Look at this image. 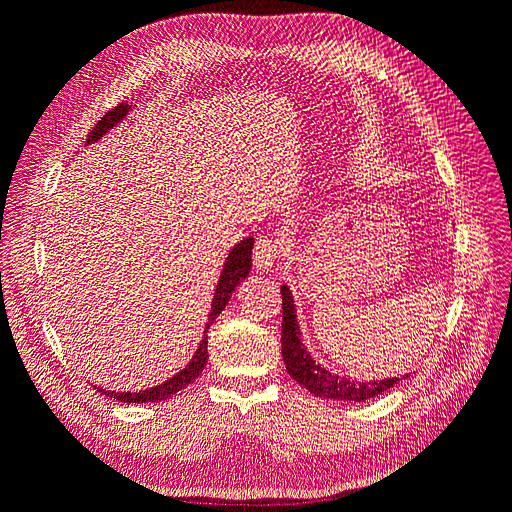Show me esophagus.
Here are the masks:
<instances>
[{"label": "esophagus", "mask_w": 512, "mask_h": 512, "mask_svg": "<svg viewBox=\"0 0 512 512\" xmlns=\"http://www.w3.org/2000/svg\"><path fill=\"white\" fill-rule=\"evenodd\" d=\"M282 256V245L273 237H260L254 247V267L269 271Z\"/></svg>", "instance_id": "1"}]
</instances>
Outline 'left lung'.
Returning a JSON list of instances; mask_svg holds the SVG:
<instances>
[{
	"label": "left lung",
	"instance_id": "obj_1",
	"mask_svg": "<svg viewBox=\"0 0 512 512\" xmlns=\"http://www.w3.org/2000/svg\"><path fill=\"white\" fill-rule=\"evenodd\" d=\"M282 318H284L282 320V354H284L288 374L292 380L303 384L305 389L309 393H314L316 397L365 401L393 389V386L401 380V378H391V380L354 382L350 378L335 376V374H329L327 369H322L301 344L299 324H297V316H294V301L288 286H282Z\"/></svg>",
	"mask_w": 512,
	"mask_h": 512
}]
</instances>
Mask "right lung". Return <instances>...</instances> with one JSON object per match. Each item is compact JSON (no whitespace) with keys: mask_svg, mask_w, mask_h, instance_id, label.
<instances>
[{"mask_svg":"<svg viewBox=\"0 0 512 512\" xmlns=\"http://www.w3.org/2000/svg\"><path fill=\"white\" fill-rule=\"evenodd\" d=\"M128 108H130V106H128L126 102H121V104L113 106L111 111H108L106 115L100 117V121L96 123L94 130H91V132L87 134V141H85V143H87V145L94 143V141H98V138H100L104 132L115 128L117 123H119L123 117H126ZM252 247H254V239L247 237L245 241H241L239 245H235V250H232L230 256L226 258V265H224L222 275H220V284H218V288H215L213 301H211V312H209V320H207V327H205L203 342H200L196 354L192 356V361H190L188 365H185V367L179 371V374H175L170 380L162 382L160 386H153V389H145V391H138V393H111V391H106V389H100V386H98V393L113 397V399H117V401H123V404H147V401H162V399H168L170 395L179 393V391L185 389V386H188L190 382H194V380L200 376V371H203L205 365H207V356H209V354H207V344H209L207 329L211 327L213 320L224 312V307L228 305V301H230V297H232V292H235V288L241 284V280H245V277L250 275V269H252Z\"/></svg>","mask_w":512,"mask_h":512,"instance_id":"obj_1","label":"right lung"}]
</instances>
